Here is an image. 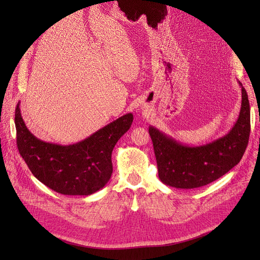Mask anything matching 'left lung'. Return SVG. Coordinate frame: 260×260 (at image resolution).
Instances as JSON below:
<instances>
[{"label":"left lung","instance_id":"8db88e82","mask_svg":"<svg viewBox=\"0 0 260 260\" xmlns=\"http://www.w3.org/2000/svg\"><path fill=\"white\" fill-rule=\"evenodd\" d=\"M238 119L223 137L210 143L189 146L175 140L155 126H149L159 179L177 188H196L220 178L238 165L249 142L250 103L242 84Z\"/></svg>","mask_w":260,"mask_h":260}]
</instances>
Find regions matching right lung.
Returning <instances> with one entry per match:
<instances>
[{
  "mask_svg": "<svg viewBox=\"0 0 260 260\" xmlns=\"http://www.w3.org/2000/svg\"><path fill=\"white\" fill-rule=\"evenodd\" d=\"M132 113L118 118L86 139L60 145L38 139L26 127L16 108L15 123L19 153L36 178L63 195L88 196L111 179L112 153L118 140L131 127Z\"/></svg>",
  "mask_w": 260,
  "mask_h": 260,
  "instance_id": "right-lung-1",
  "label": "right lung"
}]
</instances>
